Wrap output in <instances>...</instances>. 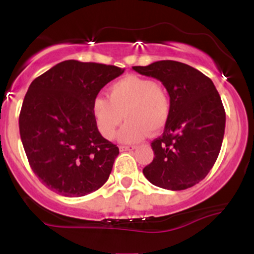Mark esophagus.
Here are the masks:
<instances>
[{
	"label": "esophagus",
	"instance_id": "1",
	"mask_svg": "<svg viewBox=\"0 0 254 254\" xmlns=\"http://www.w3.org/2000/svg\"><path fill=\"white\" fill-rule=\"evenodd\" d=\"M135 148H136L135 145H121L119 149H121V151H127V150H133Z\"/></svg>",
	"mask_w": 254,
	"mask_h": 254
}]
</instances>
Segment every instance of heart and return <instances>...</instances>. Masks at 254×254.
Masks as SVG:
<instances>
[{
	"label": "heart",
	"mask_w": 254,
	"mask_h": 254,
	"mask_svg": "<svg viewBox=\"0 0 254 254\" xmlns=\"http://www.w3.org/2000/svg\"><path fill=\"white\" fill-rule=\"evenodd\" d=\"M171 101L160 83L147 77L129 75L116 81L107 89L106 98L94 99L92 113L99 132L112 139L124 117L119 139L132 143L150 132L161 131L170 118Z\"/></svg>",
	"instance_id": "b5f03b06"
}]
</instances>
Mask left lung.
Instances as JSON below:
<instances>
[{"label":"left lung","mask_w":254,"mask_h":254,"mask_svg":"<svg viewBox=\"0 0 254 254\" xmlns=\"http://www.w3.org/2000/svg\"><path fill=\"white\" fill-rule=\"evenodd\" d=\"M135 71L161 81L171 101L164 133L151 142L154 160L143 168L153 185L180 191L206 177L220 154L226 127L221 97L208 76L176 61H159Z\"/></svg>","instance_id":"1"}]
</instances>
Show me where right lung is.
I'll return each mask as SVG.
<instances>
[{"label": "right lung", "instance_id": "1", "mask_svg": "<svg viewBox=\"0 0 254 254\" xmlns=\"http://www.w3.org/2000/svg\"><path fill=\"white\" fill-rule=\"evenodd\" d=\"M123 72L116 65L69 60L32 81L20 112V136L32 171L50 190L82 197L107 182L119 149L99 132L92 105Z\"/></svg>", "mask_w": 254, "mask_h": 254}]
</instances>
